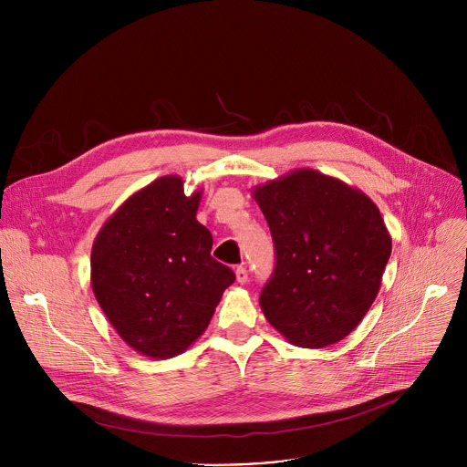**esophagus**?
<instances>
[{
  "label": "esophagus",
  "mask_w": 467,
  "mask_h": 467,
  "mask_svg": "<svg viewBox=\"0 0 467 467\" xmlns=\"http://www.w3.org/2000/svg\"><path fill=\"white\" fill-rule=\"evenodd\" d=\"M234 274H236V283H240V285H245V283H247L249 274H247V270L244 268V265H238Z\"/></svg>",
  "instance_id": "1"
}]
</instances>
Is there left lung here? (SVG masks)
Returning <instances> with one entry per match:
<instances>
[{"label":"left lung","instance_id":"1","mask_svg":"<svg viewBox=\"0 0 467 467\" xmlns=\"http://www.w3.org/2000/svg\"><path fill=\"white\" fill-rule=\"evenodd\" d=\"M251 193L277 254L258 299L265 319L297 348L344 340L373 305L391 254L380 211L362 190L310 168Z\"/></svg>","mask_w":467,"mask_h":467}]
</instances>
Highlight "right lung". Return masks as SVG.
Here are the masks:
<instances>
[{
    "mask_svg": "<svg viewBox=\"0 0 467 467\" xmlns=\"http://www.w3.org/2000/svg\"><path fill=\"white\" fill-rule=\"evenodd\" d=\"M164 175L127 197L99 229L90 254L94 296L121 340L164 360L209 327L234 274L211 256L213 234L195 220L202 190Z\"/></svg>",
    "mask_w": 467,
    "mask_h": 467,
    "instance_id": "right-lung-1",
    "label": "right lung"
}]
</instances>
